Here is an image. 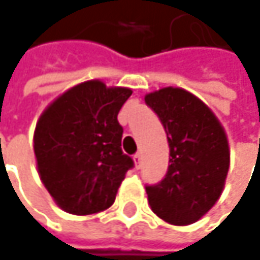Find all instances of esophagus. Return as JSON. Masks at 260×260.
Here are the masks:
<instances>
[{"instance_id":"34e87169","label":"esophagus","mask_w":260,"mask_h":260,"mask_svg":"<svg viewBox=\"0 0 260 260\" xmlns=\"http://www.w3.org/2000/svg\"><path fill=\"white\" fill-rule=\"evenodd\" d=\"M135 164L138 166V167H140V164H142V154L140 152H138V154H135Z\"/></svg>"}]
</instances>
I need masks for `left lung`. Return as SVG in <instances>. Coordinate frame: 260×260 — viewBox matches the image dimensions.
Returning <instances> with one entry per match:
<instances>
[{"label": "left lung", "instance_id": "left-lung-1", "mask_svg": "<svg viewBox=\"0 0 260 260\" xmlns=\"http://www.w3.org/2000/svg\"><path fill=\"white\" fill-rule=\"evenodd\" d=\"M161 121L170 157L164 179L146 185L152 212L172 225L201 219L219 200L230 169L223 127L207 105L183 88L166 87L145 96Z\"/></svg>", "mask_w": 260, "mask_h": 260}]
</instances>
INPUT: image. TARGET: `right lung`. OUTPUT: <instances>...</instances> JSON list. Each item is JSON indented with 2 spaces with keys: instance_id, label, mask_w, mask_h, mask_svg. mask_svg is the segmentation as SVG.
Instances as JSON below:
<instances>
[{
  "instance_id": "right-lung-1",
  "label": "right lung",
  "mask_w": 260,
  "mask_h": 260,
  "mask_svg": "<svg viewBox=\"0 0 260 260\" xmlns=\"http://www.w3.org/2000/svg\"><path fill=\"white\" fill-rule=\"evenodd\" d=\"M130 96V88L91 80L69 88L40 117L34 133L37 167L62 210L84 216L114 204L135 166L121 149L117 120Z\"/></svg>"
}]
</instances>
